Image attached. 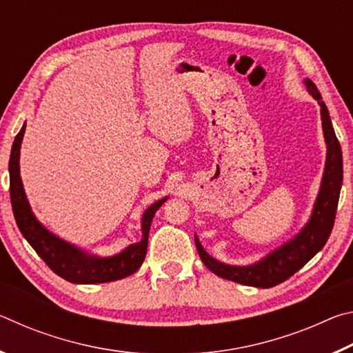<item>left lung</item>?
<instances>
[{
    "mask_svg": "<svg viewBox=\"0 0 353 353\" xmlns=\"http://www.w3.org/2000/svg\"><path fill=\"white\" fill-rule=\"evenodd\" d=\"M305 87L308 93L321 105L322 130H324L327 145L325 168L312 216H310L305 227L292 240L286 241L276 250L263 256L260 261L248 266H234L218 261L205 252L198 238L194 236L196 249H198L202 263L218 277L241 285L256 286V288H271V286L285 282L302 266H305L325 246L328 236L332 234L334 216H336L339 191H341L343 185V154L339 141L334 135L327 105L322 101L318 87L310 79H305Z\"/></svg>",
    "mask_w": 353,
    "mask_h": 353,
    "instance_id": "1",
    "label": "left lung"
}]
</instances>
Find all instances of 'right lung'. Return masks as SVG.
Instances as JSON below:
<instances>
[{
	"instance_id": "add662e5",
	"label": "right lung",
	"mask_w": 353,
	"mask_h": 353,
	"mask_svg": "<svg viewBox=\"0 0 353 353\" xmlns=\"http://www.w3.org/2000/svg\"><path fill=\"white\" fill-rule=\"evenodd\" d=\"M26 124L17 134L14 145H12L10 160H9V177H10V202L14 216L23 236L31 244L32 249L39 254L52 272L59 277L68 280L71 283L92 285L115 282L124 279L140 270L143 260L146 256L148 235L151 229V223L155 212L162 207L168 198L154 202L148 207L141 216V240L128 246L121 252L112 256H98L81 250L67 241L51 234L39 223L34 216L29 205L25 188L20 177V149L23 135H25Z\"/></svg>"
}]
</instances>
